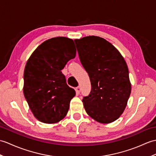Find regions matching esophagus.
Here are the masks:
<instances>
[{
	"label": "esophagus",
	"mask_w": 156,
	"mask_h": 156,
	"mask_svg": "<svg viewBox=\"0 0 156 156\" xmlns=\"http://www.w3.org/2000/svg\"><path fill=\"white\" fill-rule=\"evenodd\" d=\"M76 93L77 94H79L80 92V91H81V88H80V86H78V87H76Z\"/></svg>",
	"instance_id": "esophagus-1"
}]
</instances>
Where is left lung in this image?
I'll use <instances>...</instances> for the list:
<instances>
[{
	"instance_id": "1",
	"label": "left lung",
	"mask_w": 156,
	"mask_h": 156,
	"mask_svg": "<svg viewBox=\"0 0 156 156\" xmlns=\"http://www.w3.org/2000/svg\"><path fill=\"white\" fill-rule=\"evenodd\" d=\"M74 42L91 82L90 94L82 99L86 112L100 123L116 120L124 111L131 93L126 61L118 50L102 38L89 36Z\"/></svg>"
}]
</instances>
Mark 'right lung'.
I'll use <instances>...</instances> for the list:
<instances>
[{
    "label": "right lung",
    "instance_id": "obj_1",
    "mask_svg": "<svg viewBox=\"0 0 156 156\" xmlns=\"http://www.w3.org/2000/svg\"><path fill=\"white\" fill-rule=\"evenodd\" d=\"M74 41L66 37L47 40L28 60L24 72L23 92L35 118L46 124L62 119L75 90L67 84L61 70L76 56Z\"/></svg>",
    "mask_w": 156,
    "mask_h": 156
}]
</instances>
